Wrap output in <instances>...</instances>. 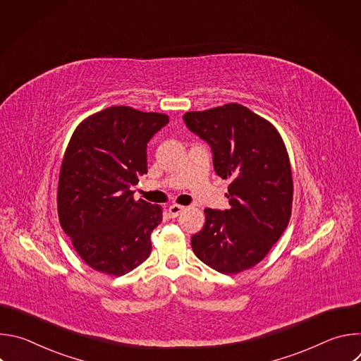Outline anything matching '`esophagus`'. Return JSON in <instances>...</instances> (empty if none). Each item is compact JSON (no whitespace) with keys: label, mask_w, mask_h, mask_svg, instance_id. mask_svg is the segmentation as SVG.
<instances>
[{"label":"esophagus","mask_w":361,"mask_h":361,"mask_svg":"<svg viewBox=\"0 0 361 361\" xmlns=\"http://www.w3.org/2000/svg\"><path fill=\"white\" fill-rule=\"evenodd\" d=\"M184 209H185V207H183V205L173 204V205H170V207H169V214H170L173 219H176V217H178V216L184 212Z\"/></svg>","instance_id":"1"}]
</instances>
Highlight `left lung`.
I'll return each instance as SVG.
<instances>
[{
    "label": "left lung",
    "instance_id": "left-lung-1",
    "mask_svg": "<svg viewBox=\"0 0 361 361\" xmlns=\"http://www.w3.org/2000/svg\"><path fill=\"white\" fill-rule=\"evenodd\" d=\"M185 126L209 142L217 176L230 180V209H205L191 237L198 259L223 274L260 263L288 226L293 177L281 135L266 118L235 102L185 113Z\"/></svg>",
    "mask_w": 361,
    "mask_h": 361
}]
</instances>
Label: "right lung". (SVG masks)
<instances>
[{"mask_svg": "<svg viewBox=\"0 0 361 361\" xmlns=\"http://www.w3.org/2000/svg\"><path fill=\"white\" fill-rule=\"evenodd\" d=\"M167 123L166 114L117 106L87 117L71 135L59 178V219L95 271L123 276L149 257L163 209L135 201L131 187L147 174V142Z\"/></svg>", "mask_w": 361, "mask_h": 361, "instance_id": "right-lung-1", "label": "right lung"}]
</instances>
